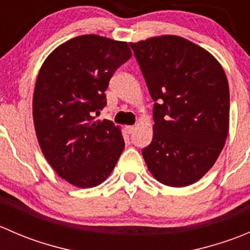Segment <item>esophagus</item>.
Listing matches in <instances>:
<instances>
[{
	"label": "esophagus",
	"mask_w": 250,
	"mask_h": 250,
	"mask_svg": "<svg viewBox=\"0 0 250 250\" xmlns=\"http://www.w3.org/2000/svg\"><path fill=\"white\" fill-rule=\"evenodd\" d=\"M134 129L135 128L133 127V125H127V127H125V132H127L128 134H132V133L134 132Z\"/></svg>",
	"instance_id": "34e87169"
}]
</instances>
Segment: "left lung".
I'll return each mask as SVG.
<instances>
[{"instance_id": "left-lung-1", "label": "left lung", "mask_w": 250, "mask_h": 250, "mask_svg": "<svg viewBox=\"0 0 250 250\" xmlns=\"http://www.w3.org/2000/svg\"><path fill=\"white\" fill-rule=\"evenodd\" d=\"M153 105V138L141 150L148 170L173 188L213 167L229 132L225 71L202 47L173 35L129 43Z\"/></svg>"}]
</instances>
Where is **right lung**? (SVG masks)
I'll list each match as a JSON object with an SVG mask.
<instances>
[{
    "label": "right lung",
    "mask_w": 250,
    "mask_h": 250,
    "mask_svg": "<svg viewBox=\"0 0 250 250\" xmlns=\"http://www.w3.org/2000/svg\"><path fill=\"white\" fill-rule=\"evenodd\" d=\"M130 57L127 42L82 35L55 48L40 70L32 99L37 140L55 173L72 185H100L125 148L120 128L95 115L106 106L112 75Z\"/></svg>",
    "instance_id": "obj_1"
}]
</instances>
